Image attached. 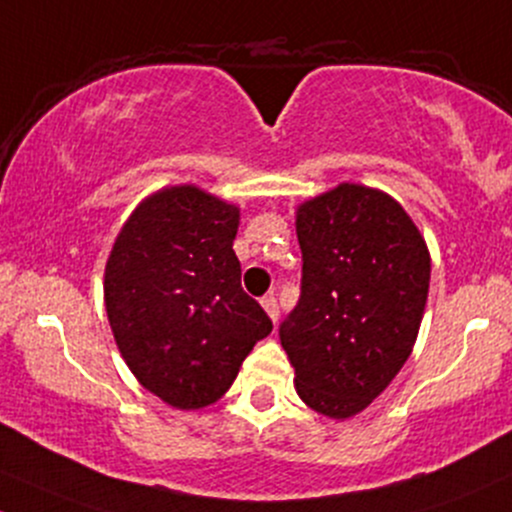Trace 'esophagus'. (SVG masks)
Returning a JSON list of instances; mask_svg holds the SVG:
<instances>
[{"instance_id": "esophagus-1", "label": "esophagus", "mask_w": 512, "mask_h": 512, "mask_svg": "<svg viewBox=\"0 0 512 512\" xmlns=\"http://www.w3.org/2000/svg\"><path fill=\"white\" fill-rule=\"evenodd\" d=\"M260 303H262V308H265V311H267V316L272 318L274 323H277V318H279V303H277V299H274V294L265 296V299H262Z\"/></svg>"}]
</instances>
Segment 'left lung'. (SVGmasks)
<instances>
[{
  "label": "left lung",
  "instance_id": "1",
  "mask_svg": "<svg viewBox=\"0 0 512 512\" xmlns=\"http://www.w3.org/2000/svg\"><path fill=\"white\" fill-rule=\"evenodd\" d=\"M301 299L279 328L311 411L362 413L411 357L430 289V250L393 196L342 182L296 206Z\"/></svg>",
  "mask_w": 512,
  "mask_h": 512
}]
</instances>
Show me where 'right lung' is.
<instances>
[{
	"instance_id": "obj_1",
	"label": "right lung",
	"mask_w": 512,
	"mask_h": 512,
	"mask_svg": "<svg viewBox=\"0 0 512 512\" xmlns=\"http://www.w3.org/2000/svg\"><path fill=\"white\" fill-rule=\"evenodd\" d=\"M240 209L194 184L157 189L123 223L104 269V303L123 362L177 411L230 389L272 320L240 286Z\"/></svg>"
}]
</instances>
